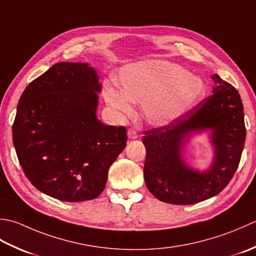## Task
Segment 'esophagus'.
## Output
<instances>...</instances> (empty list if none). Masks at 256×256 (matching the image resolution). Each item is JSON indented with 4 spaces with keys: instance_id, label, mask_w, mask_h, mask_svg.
Masks as SVG:
<instances>
[{
    "instance_id": "34e87169",
    "label": "esophagus",
    "mask_w": 256,
    "mask_h": 256,
    "mask_svg": "<svg viewBox=\"0 0 256 256\" xmlns=\"http://www.w3.org/2000/svg\"><path fill=\"white\" fill-rule=\"evenodd\" d=\"M127 134H128V138L129 139H137L138 138V134L134 129H128V132Z\"/></svg>"
}]
</instances>
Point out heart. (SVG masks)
Wrapping results in <instances>:
<instances>
[{
  "label": "heart",
  "instance_id": "b5f03b06",
  "mask_svg": "<svg viewBox=\"0 0 256 256\" xmlns=\"http://www.w3.org/2000/svg\"><path fill=\"white\" fill-rule=\"evenodd\" d=\"M120 88L108 85L105 98L120 114L132 112V102L142 104L146 120L166 126L191 110L204 88L199 78L174 62L148 60L124 66L119 72Z\"/></svg>",
  "mask_w": 256,
  "mask_h": 256
}]
</instances>
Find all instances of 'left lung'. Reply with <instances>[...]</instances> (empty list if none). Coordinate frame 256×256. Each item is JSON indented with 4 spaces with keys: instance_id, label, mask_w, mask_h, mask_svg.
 Instances as JSON below:
<instances>
[{
    "instance_id": "8db88e82",
    "label": "left lung",
    "mask_w": 256,
    "mask_h": 256,
    "mask_svg": "<svg viewBox=\"0 0 256 256\" xmlns=\"http://www.w3.org/2000/svg\"><path fill=\"white\" fill-rule=\"evenodd\" d=\"M213 94L184 116L144 132V182L158 200L171 204H194L214 196L228 186L241 160L245 142L243 104L240 94L218 74ZM210 128L216 157L206 172L189 168L182 158L185 140Z\"/></svg>"
}]
</instances>
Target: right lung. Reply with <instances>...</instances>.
<instances>
[{
  "label": "right lung",
  "instance_id": "add662e5",
  "mask_svg": "<svg viewBox=\"0 0 256 256\" xmlns=\"http://www.w3.org/2000/svg\"><path fill=\"white\" fill-rule=\"evenodd\" d=\"M102 86L85 62H57L25 88L12 127L20 164L40 192L67 202L92 200L126 147L124 126L96 117Z\"/></svg>",
  "mask_w": 256,
  "mask_h": 256
}]
</instances>
